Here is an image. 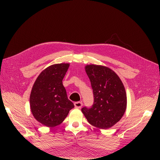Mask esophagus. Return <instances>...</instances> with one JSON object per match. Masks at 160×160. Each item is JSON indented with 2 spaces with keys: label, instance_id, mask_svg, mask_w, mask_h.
Returning <instances> with one entry per match:
<instances>
[{
  "label": "esophagus",
  "instance_id": "34e87169",
  "mask_svg": "<svg viewBox=\"0 0 160 160\" xmlns=\"http://www.w3.org/2000/svg\"><path fill=\"white\" fill-rule=\"evenodd\" d=\"M74 106L75 107L80 108L82 107V102H76L74 103Z\"/></svg>",
  "mask_w": 160,
  "mask_h": 160
}]
</instances>
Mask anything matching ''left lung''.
I'll use <instances>...</instances> for the list:
<instances>
[{
  "label": "left lung",
  "mask_w": 160,
  "mask_h": 160,
  "mask_svg": "<svg viewBox=\"0 0 160 160\" xmlns=\"http://www.w3.org/2000/svg\"><path fill=\"white\" fill-rule=\"evenodd\" d=\"M85 71L93 89L94 102L82 112L89 123L95 127L107 129L121 120L127 108L125 88L120 78L110 68L88 64Z\"/></svg>",
  "instance_id": "left-lung-1"
}]
</instances>
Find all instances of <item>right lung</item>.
<instances>
[{
	"label": "right lung",
	"instance_id": "obj_1",
	"mask_svg": "<svg viewBox=\"0 0 160 160\" xmlns=\"http://www.w3.org/2000/svg\"><path fill=\"white\" fill-rule=\"evenodd\" d=\"M69 63L52 64L36 78L30 94V109L36 120L47 127H55L74 107L67 98L62 80Z\"/></svg>",
	"mask_w": 160,
	"mask_h": 160
}]
</instances>
